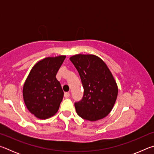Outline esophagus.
<instances>
[{"label":"esophagus","mask_w":154,"mask_h":154,"mask_svg":"<svg viewBox=\"0 0 154 154\" xmlns=\"http://www.w3.org/2000/svg\"><path fill=\"white\" fill-rule=\"evenodd\" d=\"M69 95H69V93H68V92H66V93H64V97H66V98L69 97Z\"/></svg>","instance_id":"1"}]
</instances>
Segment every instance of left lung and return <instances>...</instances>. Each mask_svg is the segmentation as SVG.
Wrapping results in <instances>:
<instances>
[{"mask_svg":"<svg viewBox=\"0 0 154 154\" xmlns=\"http://www.w3.org/2000/svg\"><path fill=\"white\" fill-rule=\"evenodd\" d=\"M78 70L84 88L81 101L74 106L83 119L97 121L106 117L116 101V82L106 63L99 57L77 54L69 58Z\"/></svg>","mask_w":154,"mask_h":154,"instance_id":"8db88e82","label":"left lung"}]
</instances>
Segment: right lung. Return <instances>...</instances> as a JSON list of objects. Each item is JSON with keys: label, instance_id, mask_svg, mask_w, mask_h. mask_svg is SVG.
<instances>
[{"label": "right lung", "instance_id": "obj_1", "mask_svg": "<svg viewBox=\"0 0 154 154\" xmlns=\"http://www.w3.org/2000/svg\"><path fill=\"white\" fill-rule=\"evenodd\" d=\"M66 57H48L38 61L24 83V103L29 112L39 119H47L58 111L63 91L56 74Z\"/></svg>", "mask_w": 154, "mask_h": 154}]
</instances>
